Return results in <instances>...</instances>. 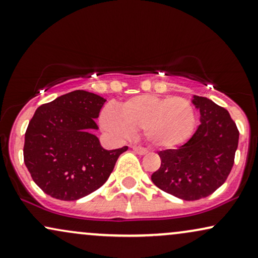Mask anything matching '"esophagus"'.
I'll return each instance as SVG.
<instances>
[{"mask_svg":"<svg viewBox=\"0 0 258 258\" xmlns=\"http://www.w3.org/2000/svg\"><path fill=\"white\" fill-rule=\"evenodd\" d=\"M133 151L136 152V153L140 155H144L147 153V149L145 147H141V146H133Z\"/></svg>","mask_w":258,"mask_h":258,"instance_id":"1","label":"esophagus"}]
</instances>
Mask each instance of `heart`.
<instances>
[{"mask_svg": "<svg viewBox=\"0 0 258 258\" xmlns=\"http://www.w3.org/2000/svg\"><path fill=\"white\" fill-rule=\"evenodd\" d=\"M100 125L116 139H125L144 130L154 147L171 149L182 146L191 136L196 124L192 104L182 97H158L142 94L119 105L101 110Z\"/></svg>", "mask_w": 258, "mask_h": 258, "instance_id": "1", "label": "heart"}]
</instances>
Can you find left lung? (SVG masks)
I'll use <instances>...</instances> for the list:
<instances>
[{
    "label": "left lung",
    "mask_w": 258,
    "mask_h": 258,
    "mask_svg": "<svg viewBox=\"0 0 258 258\" xmlns=\"http://www.w3.org/2000/svg\"><path fill=\"white\" fill-rule=\"evenodd\" d=\"M201 124L189 141L177 149L158 152L161 165L152 182L163 191L185 201L212 195L227 179L239 140L226 109L205 97L194 95Z\"/></svg>",
    "instance_id": "1"
}]
</instances>
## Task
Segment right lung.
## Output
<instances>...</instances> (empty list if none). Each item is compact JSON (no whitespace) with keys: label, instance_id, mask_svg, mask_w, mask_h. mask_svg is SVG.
<instances>
[{"label":"right lung","instance_id":"1","mask_svg":"<svg viewBox=\"0 0 258 258\" xmlns=\"http://www.w3.org/2000/svg\"><path fill=\"white\" fill-rule=\"evenodd\" d=\"M104 98L86 91L61 95L34 112L25 133L24 161L34 183L62 201H75L103 185L128 147L106 151L92 134Z\"/></svg>","mask_w":258,"mask_h":258}]
</instances>
